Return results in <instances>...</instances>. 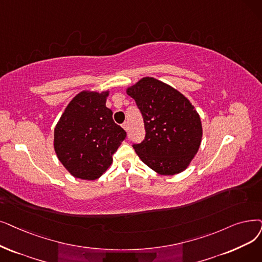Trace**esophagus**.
<instances>
[{"instance_id": "obj_1", "label": "esophagus", "mask_w": 262, "mask_h": 262, "mask_svg": "<svg viewBox=\"0 0 262 262\" xmlns=\"http://www.w3.org/2000/svg\"><path fill=\"white\" fill-rule=\"evenodd\" d=\"M122 127L125 129V130H128L129 129V127H128V124H127V122H124L123 124H122Z\"/></svg>"}]
</instances>
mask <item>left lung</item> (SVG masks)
Segmentation results:
<instances>
[{"label": "left lung", "instance_id": "1", "mask_svg": "<svg viewBox=\"0 0 262 262\" xmlns=\"http://www.w3.org/2000/svg\"><path fill=\"white\" fill-rule=\"evenodd\" d=\"M140 109L145 138L134 149L141 161L162 176L181 173L197 154L202 139L199 113L181 92L153 77L126 89Z\"/></svg>", "mask_w": 262, "mask_h": 262}]
</instances>
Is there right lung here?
I'll return each instance as SVG.
<instances>
[{
	"mask_svg": "<svg viewBox=\"0 0 262 262\" xmlns=\"http://www.w3.org/2000/svg\"><path fill=\"white\" fill-rule=\"evenodd\" d=\"M110 91L83 90L68 104L56 123L53 147L73 177L93 181L112 164V155L126 133L106 106Z\"/></svg>",
	"mask_w": 262,
	"mask_h": 262,
	"instance_id": "add662e5",
	"label": "right lung"
}]
</instances>
